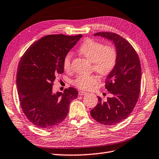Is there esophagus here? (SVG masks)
Wrapping results in <instances>:
<instances>
[{
	"label": "esophagus",
	"mask_w": 159,
	"mask_h": 159,
	"mask_svg": "<svg viewBox=\"0 0 159 159\" xmlns=\"http://www.w3.org/2000/svg\"><path fill=\"white\" fill-rule=\"evenodd\" d=\"M87 94V92H85L83 90H81L79 92V95L80 96H84V95H86Z\"/></svg>",
	"instance_id": "obj_1"
}]
</instances>
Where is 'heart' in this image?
<instances>
[{"label": "heart", "mask_w": 159, "mask_h": 159, "mask_svg": "<svg viewBox=\"0 0 159 159\" xmlns=\"http://www.w3.org/2000/svg\"><path fill=\"white\" fill-rule=\"evenodd\" d=\"M81 55L92 63L94 71L102 75H107L113 70L117 62V55L115 48L112 46H104L99 42L92 39L85 40L79 48ZM72 53L68 52L63 60L65 70L70 71L71 68ZM99 82L97 75L77 76L73 84L81 89H90Z\"/></svg>", "instance_id": "1"}]
</instances>
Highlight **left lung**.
Here are the masks:
<instances>
[{
  "label": "left lung",
  "mask_w": 159,
  "mask_h": 159,
  "mask_svg": "<svg viewBox=\"0 0 159 159\" xmlns=\"http://www.w3.org/2000/svg\"><path fill=\"white\" fill-rule=\"evenodd\" d=\"M111 41L117 51L116 65L106 78L105 87L111 94L106 101L98 96V102L90 111L92 118L103 125H113L123 121L131 114L139 98L141 65L136 52L129 42L117 34L98 32Z\"/></svg>",
  "instance_id": "obj_1"
}]
</instances>
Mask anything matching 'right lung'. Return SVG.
<instances>
[{
	"mask_svg": "<svg viewBox=\"0 0 159 159\" xmlns=\"http://www.w3.org/2000/svg\"><path fill=\"white\" fill-rule=\"evenodd\" d=\"M82 35H48L31 45L19 61L16 84L21 109L32 124L52 129L66 118L69 104L77 97L74 88L52 91L56 77L63 73V60Z\"/></svg>",
	"mask_w": 159,
	"mask_h": 159,
	"instance_id": "1",
	"label": "right lung"
}]
</instances>
